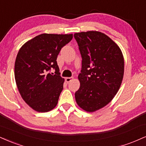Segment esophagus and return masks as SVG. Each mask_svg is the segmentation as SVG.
<instances>
[{
    "label": "esophagus",
    "mask_w": 146,
    "mask_h": 146,
    "mask_svg": "<svg viewBox=\"0 0 146 146\" xmlns=\"http://www.w3.org/2000/svg\"><path fill=\"white\" fill-rule=\"evenodd\" d=\"M73 80V78H65V80L66 82H67V83H68V82H70L71 81H72Z\"/></svg>",
    "instance_id": "1"
}]
</instances>
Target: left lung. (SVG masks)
<instances>
[{"label": "left lung", "mask_w": 146, "mask_h": 146, "mask_svg": "<svg viewBox=\"0 0 146 146\" xmlns=\"http://www.w3.org/2000/svg\"><path fill=\"white\" fill-rule=\"evenodd\" d=\"M82 58L78 75L77 103L88 112L103 108L113 99L124 76L122 51L113 40L98 31L75 33Z\"/></svg>", "instance_id": "8db88e82"}]
</instances>
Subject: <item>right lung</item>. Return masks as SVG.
<instances>
[{
  "mask_svg": "<svg viewBox=\"0 0 146 146\" xmlns=\"http://www.w3.org/2000/svg\"><path fill=\"white\" fill-rule=\"evenodd\" d=\"M73 34H41L22 45L15 62V79L22 98L38 112L51 111L57 105L63 89L56 62L62 47L69 43ZM55 74H50L51 68Z\"/></svg>",
  "mask_w": 146,
  "mask_h": 146,
  "instance_id": "add662e5",
  "label": "right lung"
}]
</instances>
